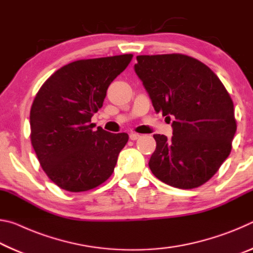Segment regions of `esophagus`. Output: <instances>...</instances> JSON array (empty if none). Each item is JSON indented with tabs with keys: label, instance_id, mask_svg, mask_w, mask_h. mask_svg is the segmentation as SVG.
<instances>
[{
	"label": "esophagus",
	"instance_id": "1",
	"mask_svg": "<svg viewBox=\"0 0 253 253\" xmlns=\"http://www.w3.org/2000/svg\"><path fill=\"white\" fill-rule=\"evenodd\" d=\"M140 137H142V135L137 134V132H130V134H129V138H130L131 140H136V139L140 138Z\"/></svg>",
	"mask_w": 253,
	"mask_h": 253
}]
</instances>
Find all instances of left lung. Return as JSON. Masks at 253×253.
Returning <instances> with one entry per match:
<instances>
[{"instance_id":"8db88e82","label":"left lung","mask_w":253,"mask_h":253,"mask_svg":"<svg viewBox=\"0 0 253 253\" xmlns=\"http://www.w3.org/2000/svg\"><path fill=\"white\" fill-rule=\"evenodd\" d=\"M136 59L135 72L154 109L173 121L170 138L154 135L149 169L170 186L199 187L230 155L237 130L233 101L217 76L194 58L172 53Z\"/></svg>"}]
</instances>
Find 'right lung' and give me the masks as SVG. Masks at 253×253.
<instances>
[{"label": "right lung", "mask_w": 253, "mask_h": 253, "mask_svg": "<svg viewBox=\"0 0 253 253\" xmlns=\"http://www.w3.org/2000/svg\"><path fill=\"white\" fill-rule=\"evenodd\" d=\"M131 58L122 54L71 62L55 71L34 98L32 146L45 174L62 190H91L113 174L128 135L101 127L93 131L91 117Z\"/></svg>", "instance_id": "right-lung-1"}]
</instances>
